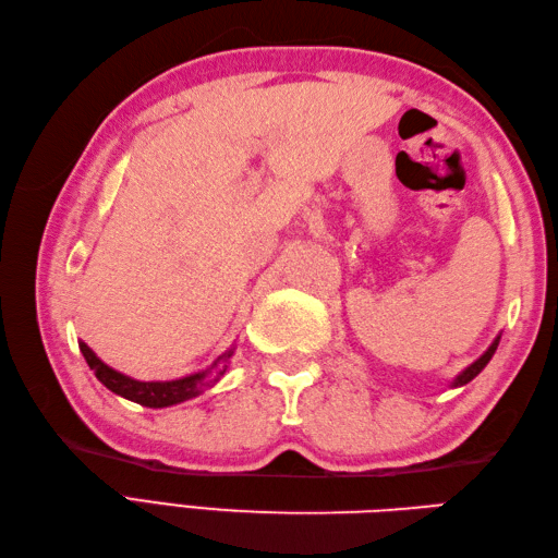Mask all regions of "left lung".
Masks as SVG:
<instances>
[{"label":"left lung","mask_w":558,"mask_h":558,"mask_svg":"<svg viewBox=\"0 0 558 558\" xmlns=\"http://www.w3.org/2000/svg\"><path fill=\"white\" fill-rule=\"evenodd\" d=\"M499 340H501V336H496V338H494V342H492V345H489L487 350H484V354H480V357H477L475 362H472L470 366H465V369H462V372H460V374L453 378V381H450V388H460V386L470 384L472 378H475V376H477V374L484 369V366L489 364V360L494 357L496 348H499Z\"/></svg>","instance_id":"left-lung-1"}]
</instances>
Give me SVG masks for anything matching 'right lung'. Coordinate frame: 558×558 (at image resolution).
Wrapping results in <instances>:
<instances>
[{"instance_id": "1", "label": "right lung", "mask_w": 558, "mask_h": 558, "mask_svg": "<svg viewBox=\"0 0 558 558\" xmlns=\"http://www.w3.org/2000/svg\"><path fill=\"white\" fill-rule=\"evenodd\" d=\"M78 350L83 357H86L90 369L96 372V378L105 388H110L114 396H122L126 400L138 402V405L153 408V410L180 405V402L192 400V398L204 393L206 388L216 386L220 381V376L228 372V364L234 354V348L225 350L216 362L206 366V369H198V372L186 374L182 378H172V381H138V378L126 376V374L117 372V369H112V366L105 364L83 340H78Z\"/></svg>"}]
</instances>
